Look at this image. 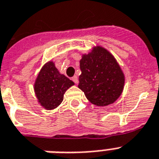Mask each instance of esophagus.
I'll return each instance as SVG.
<instances>
[{
	"label": "esophagus",
	"instance_id": "1",
	"mask_svg": "<svg viewBox=\"0 0 159 159\" xmlns=\"http://www.w3.org/2000/svg\"><path fill=\"white\" fill-rule=\"evenodd\" d=\"M72 80H73V82L75 84H77V82H78V78H77V77L76 75L72 77Z\"/></svg>",
	"mask_w": 159,
	"mask_h": 159
}]
</instances>
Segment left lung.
<instances>
[{"label":"left lung","instance_id":"8db88e82","mask_svg":"<svg viewBox=\"0 0 159 159\" xmlns=\"http://www.w3.org/2000/svg\"><path fill=\"white\" fill-rule=\"evenodd\" d=\"M82 74L78 88L91 103L99 107L111 104L120 96L125 75L116 60L104 48H93L80 61Z\"/></svg>","mask_w":159,"mask_h":159}]
</instances>
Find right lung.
Segmentation results:
<instances>
[{"label": "right lung", "instance_id": "obj_1", "mask_svg": "<svg viewBox=\"0 0 159 159\" xmlns=\"http://www.w3.org/2000/svg\"><path fill=\"white\" fill-rule=\"evenodd\" d=\"M74 82L60 73L52 61L45 64L39 71L34 90L39 104L47 110H52L61 104L64 94Z\"/></svg>", "mask_w": 159, "mask_h": 159}]
</instances>
